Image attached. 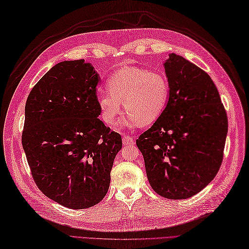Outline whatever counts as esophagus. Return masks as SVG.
I'll return each mask as SVG.
<instances>
[{
  "label": "esophagus",
  "instance_id": "1",
  "mask_svg": "<svg viewBox=\"0 0 249 249\" xmlns=\"http://www.w3.org/2000/svg\"><path fill=\"white\" fill-rule=\"evenodd\" d=\"M123 142L124 145H132L134 144V138L131 137V136H124L123 137Z\"/></svg>",
  "mask_w": 249,
  "mask_h": 249
}]
</instances>
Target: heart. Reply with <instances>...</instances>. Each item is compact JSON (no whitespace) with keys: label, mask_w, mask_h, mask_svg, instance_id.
<instances>
[{"label":"heart","mask_w":249,"mask_h":249,"mask_svg":"<svg viewBox=\"0 0 249 249\" xmlns=\"http://www.w3.org/2000/svg\"><path fill=\"white\" fill-rule=\"evenodd\" d=\"M108 92L97 96L102 119L112 125L123 111L128 112L123 121L125 128L155 123L165 111L169 99V83L160 72L128 66L110 77Z\"/></svg>","instance_id":"heart-1"}]
</instances>
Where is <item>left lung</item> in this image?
<instances>
[{
  "instance_id": "obj_1",
  "label": "left lung",
  "mask_w": 249,
  "mask_h": 249,
  "mask_svg": "<svg viewBox=\"0 0 249 249\" xmlns=\"http://www.w3.org/2000/svg\"><path fill=\"white\" fill-rule=\"evenodd\" d=\"M163 68L167 106L136 144L153 190L166 198L184 199L203 190L220 170L228 120L207 72L173 53Z\"/></svg>"
}]
</instances>
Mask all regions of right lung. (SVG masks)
<instances>
[{"label":"right lung","instance_id":"add662e5","mask_svg":"<svg viewBox=\"0 0 249 249\" xmlns=\"http://www.w3.org/2000/svg\"><path fill=\"white\" fill-rule=\"evenodd\" d=\"M100 77L84 60L62 61L28 95L22 145L39 189L71 209H86L107 195L121 136L98 118Z\"/></svg>","mask_w":249,"mask_h":249}]
</instances>
